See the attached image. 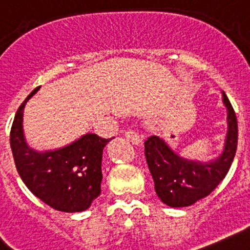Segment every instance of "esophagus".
I'll return each mask as SVG.
<instances>
[{
    "instance_id": "1",
    "label": "esophagus",
    "mask_w": 250,
    "mask_h": 250,
    "mask_svg": "<svg viewBox=\"0 0 250 250\" xmlns=\"http://www.w3.org/2000/svg\"><path fill=\"white\" fill-rule=\"evenodd\" d=\"M125 137L128 140V141H131L132 144H135V145H141V144H143V140L140 139V136L137 135L135 131H132V129L125 132Z\"/></svg>"
}]
</instances>
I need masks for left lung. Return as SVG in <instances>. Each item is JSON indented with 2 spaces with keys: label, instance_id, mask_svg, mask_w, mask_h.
Instances as JSON below:
<instances>
[{
  "label": "left lung",
  "instance_id": "left-lung-1",
  "mask_svg": "<svg viewBox=\"0 0 250 250\" xmlns=\"http://www.w3.org/2000/svg\"><path fill=\"white\" fill-rule=\"evenodd\" d=\"M222 96L227 107V135L224 151L217 159L207 163L188 160L157 136L145 141L146 163L153 176L155 192L164 204L173 208L191 206L209 195L230 169L236 153L237 121L226 93L222 92Z\"/></svg>",
  "mask_w": 250,
  "mask_h": 250
}]
</instances>
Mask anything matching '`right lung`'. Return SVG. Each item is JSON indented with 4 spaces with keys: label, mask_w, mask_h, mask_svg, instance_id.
I'll return each instance as SVG.
<instances>
[{
    "label": "right lung",
    "mask_w": 250,
    "mask_h": 250,
    "mask_svg": "<svg viewBox=\"0 0 250 250\" xmlns=\"http://www.w3.org/2000/svg\"><path fill=\"white\" fill-rule=\"evenodd\" d=\"M38 90L20 105L10 132L16 169L32 194L47 206L60 212H83L100 195L103 150L111 139L86 133L62 149L42 153L29 147L23 133V110Z\"/></svg>",
    "instance_id": "add662e5"
}]
</instances>
